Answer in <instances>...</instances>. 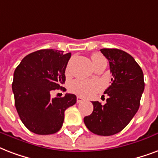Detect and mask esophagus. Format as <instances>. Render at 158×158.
<instances>
[{
	"mask_svg": "<svg viewBox=\"0 0 158 158\" xmlns=\"http://www.w3.org/2000/svg\"><path fill=\"white\" fill-rule=\"evenodd\" d=\"M82 101H84V98H81L80 96H77V103H81Z\"/></svg>",
	"mask_w": 158,
	"mask_h": 158,
	"instance_id": "1",
	"label": "esophagus"
}]
</instances>
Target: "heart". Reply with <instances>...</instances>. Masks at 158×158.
<instances>
[{
  "instance_id": "1",
  "label": "heart",
  "mask_w": 158,
  "mask_h": 158,
  "mask_svg": "<svg viewBox=\"0 0 158 158\" xmlns=\"http://www.w3.org/2000/svg\"><path fill=\"white\" fill-rule=\"evenodd\" d=\"M93 64L101 60H104V58L99 54H94L92 55ZM99 84L95 81L84 80V79H77L70 84L69 90L71 92L75 93L77 94L81 95L84 97H89L98 92L99 90Z\"/></svg>"
}]
</instances>
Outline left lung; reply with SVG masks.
I'll return each mask as SVG.
<instances>
[{"mask_svg":"<svg viewBox=\"0 0 158 158\" xmlns=\"http://www.w3.org/2000/svg\"><path fill=\"white\" fill-rule=\"evenodd\" d=\"M100 51L109 62L112 84L104 91L107 103L92 102L94 111L84 122L94 134L110 136L121 132L138 112L145 84L143 70L132 55L118 49Z\"/></svg>","mask_w":158,"mask_h":158,"instance_id":"8db88e82","label":"left lung"}]
</instances>
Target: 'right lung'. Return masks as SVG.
Returning <instances> with one entry per match:
<instances>
[{"instance_id": "add662e5", "label": "right lung", "mask_w": 158, "mask_h": 158, "mask_svg": "<svg viewBox=\"0 0 158 158\" xmlns=\"http://www.w3.org/2000/svg\"><path fill=\"white\" fill-rule=\"evenodd\" d=\"M37 50L24 58L14 72L12 91L21 122L31 132L48 135L57 132L64 111L76 103V96L66 94L51 98V90H64L65 69L71 53Z\"/></svg>"}]
</instances>
